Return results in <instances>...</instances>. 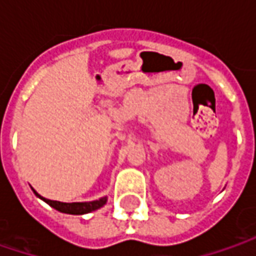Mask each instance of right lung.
<instances>
[{
    "instance_id": "right-lung-1",
    "label": "right lung",
    "mask_w": 256,
    "mask_h": 256,
    "mask_svg": "<svg viewBox=\"0 0 256 256\" xmlns=\"http://www.w3.org/2000/svg\"><path fill=\"white\" fill-rule=\"evenodd\" d=\"M34 191V190H32ZM34 194L41 198L42 201H45L48 205H51L54 210L60 212H64V214H71V215H84V214H90V212L95 211V210H100L101 206H104L106 204V196L104 198H100L96 201L92 202H60V201H51V200H46V198H42L40 194L36 191H34Z\"/></svg>"
}]
</instances>
